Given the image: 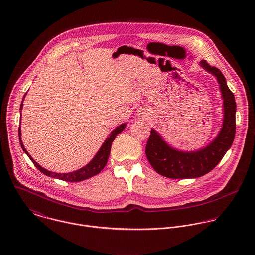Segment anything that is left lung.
Here are the masks:
<instances>
[{
    "label": "left lung",
    "instance_id": "left-lung-1",
    "mask_svg": "<svg viewBox=\"0 0 255 255\" xmlns=\"http://www.w3.org/2000/svg\"><path fill=\"white\" fill-rule=\"evenodd\" d=\"M199 65L218 80L223 97L224 121L218 136L208 145L192 152L179 151L170 145L151 129L146 144V157L153 169L161 176L170 179H194L212 171L233 144L236 134V100L229 89L221 71L205 60Z\"/></svg>",
    "mask_w": 255,
    "mask_h": 255
}]
</instances>
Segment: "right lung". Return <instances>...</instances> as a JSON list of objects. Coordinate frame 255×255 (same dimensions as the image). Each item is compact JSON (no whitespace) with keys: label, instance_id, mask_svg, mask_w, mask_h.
I'll return each mask as SVG.
<instances>
[{"label":"right lung","instance_id":"add662e5","mask_svg":"<svg viewBox=\"0 0 255 255\" xmlns=\"http://www.w3.org/2000/svg\"><path fill=\"white\" fill-rule=\"evenodd\" d=\"M24 97H25V95L23 96V99H24ZM22 106H23V101L20 104V110H22ZM126 127H127V124H122L115 130H113L111 132L109 137L104 141V143L102 144L101 148L97 152V154L94 156V158L86 166L82 167L81 169H79L77 171H74V172H72V173H66V174L53 173L51 171H48V170L42 168L39 164H37L36 162L33 160V158L28 154V152L26 151L24 145L22 144V141H21V138H20V136H21L20 126L18 128V137H19V142H20V145H21L22 150L27 154V156L30 158L32 163L35 165V167L42 174H44V175H46L48 177H51V178H54V179H59V180L66 181V182H80V181H84V180H87V179H89V178H91L93 176L98 175L105 168V166H106V164L108 162L112 143H113L114 139L116 138V136L119 133H121L125 129Z\"/></svg>","mask_w":255,"mask_h":255}]
</instances>
